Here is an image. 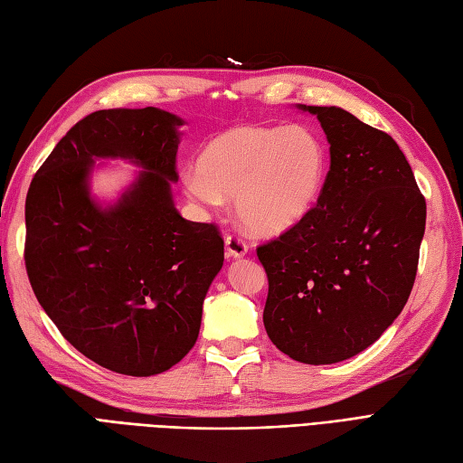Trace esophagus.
<instances>
[{"label": "esophagus", "mask_w": 463, "mask_h": 463, "mask_svg": "<svg viewBox=\"0 0 463 463\" xmlns=\"http://www.w3.org/2000/svg\"><path fill=\"white\" fill-rule=\"evenodd\" d=\"M226 253L228 257L233 259H241L247 255V243L237 235H228L226 237Z\"/></svg>", "instance_id": "34e87169"}]
</instances>
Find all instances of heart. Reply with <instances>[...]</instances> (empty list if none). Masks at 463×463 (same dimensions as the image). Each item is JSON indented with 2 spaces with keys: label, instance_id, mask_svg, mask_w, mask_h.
<instances>
[{
  "label": "heart",
  "instance_id": "obj_1",
  "mask_svg": "<svg viewBox=\"0 0 463 463\" xmlns=\"http://www.w3.org/2000/svg\"><path fill=\"white\" fill-rule=\"evenodd\" d=\"M327 179V152L302 127H233L208 140L194 171L183 173V191L198 206L233 198L241 226L279 235L298 226L319 201Z\"/></svg>",
  "mask_w": 463,
  "mask_h": 463
}]
</instances>
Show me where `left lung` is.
Wrapping results in <instances>:
<instances>
[{
    "mask_svg": "<svg viewBox=\"0 0 463 463\" xmlns=\"http://www.w3.org/2000/svg\"><path fill=\"white\" fill-rule=\"evenodd\" d=\"M327 136L317 206L257 249L267 270L262 323L279 351L335 364L376 343L413 290L427 204L390 134L341 107H306Z\"/></svg>",
    "mask_w": 463,
    "mask_h": 463,
    "instance_id": "8db88e82",
    "label": "left lung"
}]
</instances>
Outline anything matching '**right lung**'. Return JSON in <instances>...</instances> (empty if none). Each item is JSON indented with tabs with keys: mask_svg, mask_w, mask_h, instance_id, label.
<instances>
[{
	"mask_svg": "<svg viewBox=\"0 0 463 463\" xmlns=\"http://www.w3.org/2000/svg\"><path fill=\"white\" fill-rule=\"evenodd\" d=\"M183 124L156 107L91 112L56 144L24 204L36 299L83 356L127 376L161 373L191 351L223 265L214 223L175 208ZM97 158L141 169L112 203L90 193Z\"/></svg>",
	"mask_w": 463,
	"mask_h": 463,
	"instance_id": "add662e5",
	"label": "right lung"
}]
</instances>
